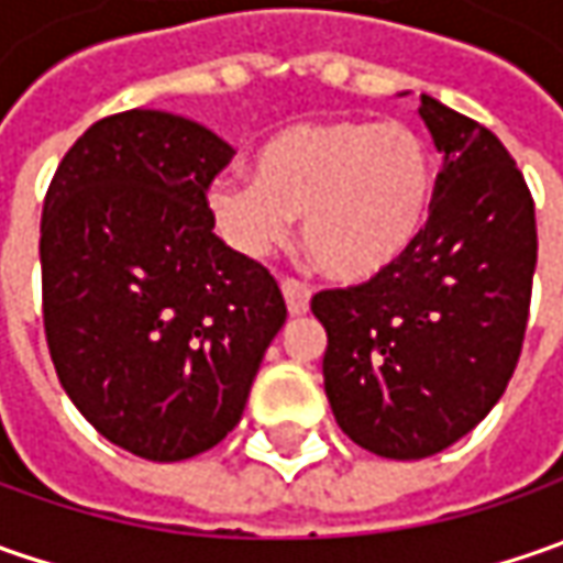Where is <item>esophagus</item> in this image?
Listing matches in <instances>:
<instances>
[{"label": "esophagus", "mask_w": 563, "mask_h": 563, "mask_svg": "<svg viewBox=\"0 0 563 563\" xmlns=\"http://www.w3.org/2000/svg\"><path fill=\"white\" fill-rule=\"evenodd\" d=\"M282 294H285L288 313H291V316H307V313H310V288H307L303 282L285 278V282H282Z\"/></svg>", "instance_id": "esophagus-1"}]
</instances>
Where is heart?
<instances>
[{
    "mask_svg": "<svg viewBox=\"0 0 563 563\" xmlns=\"http://www.w3.org/2000/svg\"><path fill=\"white\" fill-rule=\"evenodd\" d=\"M435 197L429 143L410 124L369 119L300 121L260 146L256 175H219L206 203L219 231L250 260L288 244L319 269L360 285L400 263L426 231Z\"/></svg>",
    "mask_w": 563,
    "mask_h": 563,
    "instance_id": "heart-1",
    "label": "heart"
}]
</instances>
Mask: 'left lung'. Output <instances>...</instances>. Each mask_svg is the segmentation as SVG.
<instances>
[{"mask_svg": "<svg viewBox=\"0 0 563 563\" xmlns=\"http://www.w3.org/2000/svg\"><path fill=\"white\" fill-rule=\"evenodd\" d=\"M444 156L420 241L357 288L319 291L325 395L360 448L420 461L464 439L520 360L536 272V206L505 143L420 97Z\"/></svg>", "mask_w": 563, "mask_h": 563, "instance_id": "8db88e82", "label": "left lung"}]
</instances>
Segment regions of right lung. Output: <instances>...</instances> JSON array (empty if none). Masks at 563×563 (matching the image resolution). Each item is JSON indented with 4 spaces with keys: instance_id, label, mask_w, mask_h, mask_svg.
I'll return each instance as SVG.
<instances>
[{
    "instance_id": "right-lung-1",
    "label": "right lung",
    "mask_w": 563,
    "mask_h": 563,
    "mask_svg": "<svg viewBox=\"0 0 563 563\" xmlns=\"http://www.w3.org/2000/svg\"><path fill=\"white\" fill-rule=\"evenodd\" d=\"M231 156L197 121L131 109L90 124L46 190L55 373L99 435L146 461L222 442L288 319L269 269L212 231L206 190Z\"/></svg>"
}]
</instances>
